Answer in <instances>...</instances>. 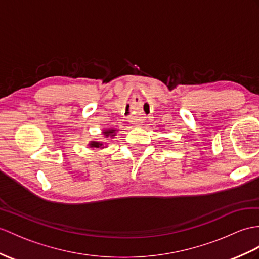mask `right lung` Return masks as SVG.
<instances>
[{"instance_id": "1", "label": "right lung", "mask_w": 259, "mask_h": 259, "mask_svg": "<svg viewBox=\"0 0 259 259\" xmlns=\"http://www.w3.org/2000/svg\"><path fill=\"white\" fill-rule=\"evenodd\" d=\"M118 130H116V128H106V130H103L102 131V134L105 137L104 140H109V137H111V138L114 137L116 135V132ZM88 146L91 147V148H101V149H102V148L108 147V143H106V141L105 142L91 141V142H89V144H88Z\"/></svg>"}]
</instances>
